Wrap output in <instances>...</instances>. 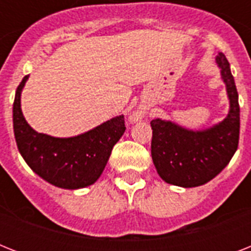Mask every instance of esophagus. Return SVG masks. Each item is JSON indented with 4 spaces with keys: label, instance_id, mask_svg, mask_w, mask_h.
Instances as JSON below:
<instances>
[{
    "label": "esophagus",
    "instance_id": "1",
    "mask_svg": "<svg viewBox=\"0 0 251 251\" xmlns=\"http://www.w3.org/2000/svg\"><path fill=\"white\" fill-rule=\"evenodd\" d=\"M135 118H137V116H135V117H134V121H135Z\"/></svg>",
    "mask_w": 251,
    "mask_h": 251
}]
</instances>
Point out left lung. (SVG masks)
<instances>
[{
  "label": "left lung",
  "mask_w": 251,
  "mask_h": 251,
  "mask_svg": "<svg viewBox=\"0 0 251 251\" xmlns=\"http://www.w3.org/2000/svg\"><path fill=\"white\" fill-rule=\"evenodd\" d=\"M216 62L226 84L230 109L219 125L204 131H190L176 124L152 120L151 155L153 164L165 182L182 187L201 186L226 167L240 141L238 92L229 62L219 53Z\"/></svg>",
  "instance_id": "obj_1"
}]
</instances>
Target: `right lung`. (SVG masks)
<instances>
[{"instance_id": "1", "label": "right lung", "mask_w": 251, "mask_h": 251, "mask_svg": "<svg viewBox=\"0 0 251 251\" xmlns=\"http://www.w3.org/2000/svg\"><path fill=\"white\" fill-rule=\"evenodd\" d=\"M19 83L13 106L14 135L19 152L35 173L54 186L79 189L100 177L113 146L125 133V118L118 116L73 138H53L37 133L25 122L21 109Z\"/></svg>"}]
</instances>
